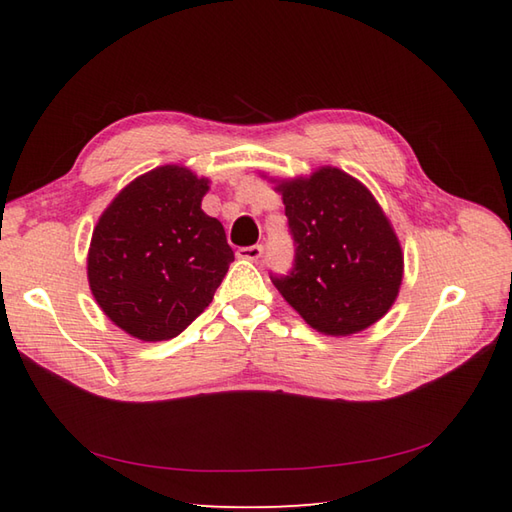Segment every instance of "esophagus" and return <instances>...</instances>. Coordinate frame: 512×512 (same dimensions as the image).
Wrapping results in <instances>:
<instances>
[{"label":"esophagus","mask_w":512,"mask_h":512,"mask_svg":"<svg viewBox=\"0 0 512 512\" xmlns=\"http://www.w3.org/2000/svg\"><path fill=\"white\" fill-rule=\"evenodd\" d=\"M264 255V246L262 244H255V246H244L237 250V257L239 259H248V262H257L259 257Z\"/></svg>","instance_id":"esophagus-1"}]
</instances>
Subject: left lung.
Segmentation results:
<instances>
[{"label":"left lung","instance_id":"obj_1","mask_svg":"<svg viewBox=\"0 0 512 512\" xmlns=\"http://www.w3.org/2000/svg\"><path fill=\"white\" fill-rule=\"evenodd\" d=\"M295 262L275 288L314 330L356 334L398 297L402 250L374 195L345 171L323 167L281 182Z\"/></svg>","mask_w":512,"mask_h":512}]
</instances>
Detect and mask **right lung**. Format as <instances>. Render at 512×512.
Listing matches in <instances>:
<instances>
[{
  "label": "right lung",
  "mask_w": 512,
  "mask_h": 512,
  "mask_svg": "<svg viewBox=\"0 0 512 512\" xmlns=\"http://www.w3.org/2000/svg\"><path fill=\"white\" fill-rule=\"evenodd\" d=\"M209 180L178 165L129 182L92 233L88 279L101 310L140 341L178 336L213 301L235 259L202 209Z\"/></svg>",
  "instance_id": "add662e5"
}]
</instances>
